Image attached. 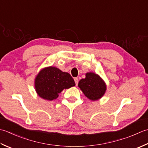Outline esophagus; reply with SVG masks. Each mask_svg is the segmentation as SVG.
Returning <instances> with one entry per match:
<instances>
[{"mask_svg": "<svg viewBox=\"0 0 148 148\" xmlns=\"http://www.w3.org/2000/svg\"><path fill=\"white\" fill-rule=\"evenodd\" d=\"M74 80H75V84H76V86H77L78 83V78H75Z\"/></svg>", "mask_w": 148, "mask_h": 148, "instance_id": "obj_1", "label": "esophagus"}]
</instances>
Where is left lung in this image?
Here are the masks:
<instances>
[{
    "mask_svg": "<svg viewBox=\"0 0 148 148\" xmlns=\"http://www.w3.org/2000/svg\"><path fill=\"white\" fill-rule=\"evenodd\" d=\"M78 86L86 97L91 101L98 100L103 97L107 90L105 81L99 75L87 72L86 78L81 79Z\"/></svg>",
    "mask_w": 148,
    "mask_h": 148,
    "instance_id": "1",
    "label": "left lung"
}]
</instances>
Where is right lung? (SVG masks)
Here are the masks:
<instances>
[{"label":"right lung","instance_id":"right-lung-1","mask_svg":"<svg viewBox=\"0 0 148 148\" xmlns=\"http://www.w3.org/2000/svg\"><path fill=\"white\" fill-rule=\"evenodd\" d=\"M75 86V81L70 73L53 66L42 69L34 80L36 93L40 98L49 101L57 99L64 89Z\"/></svg>","mask_w":148,"mask_h":148}]
</instances>
